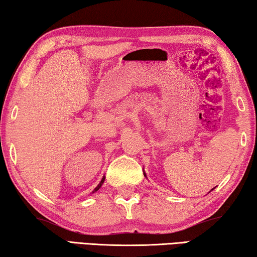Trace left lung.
<instances>
[{
    "label": "left lung",
    "mask_w": 257,
    "mask_h": 257,
    "mask_svg": "<svg viewBox=\"0 0 257 257\" xmlns=\"http://www.w3.org/2000/svg\"><path fill=\"white\" fill-rule=\"evenodd\" d=\"M145 176H146V175H145ZM212 189H214V188H212Z\"/></svg>",
    "instance_id": "obj_1"
}]
</instances>
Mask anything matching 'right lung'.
Segmentation results:
<instances>
[{"instance_id":"1","label":"right lung","mask_w":257,"mask_h":257,"mask_svg":"<svg viewBox=\"0 0 257 257\" xmlns=\"http://www.w3.org/2000/svg\"><path fill=\"white\" fill-rule=\"evenodd\" d=\"M104 179H105V178H104V177H103V178H102V180L100 181V184H98V185H97V186L95 187V189H94V191H93L92 193H94V192H96V191H98V189H100V187L102 186V184H103V183H104Z\"/></svg>"}]
</instances>
